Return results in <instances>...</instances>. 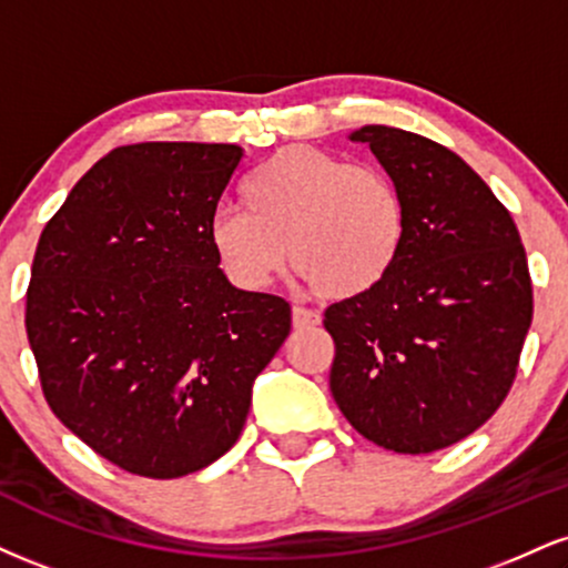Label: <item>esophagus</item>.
Listing matches in <instances>:
<instances>
[{"label": "esophagus", "mask_w": 568, "mask_h": 568, "mask_svg": "<svg viewBox=\"0 0 568 568\" xmlns=\"http://www.w3.org/2000/svg\"><path fill=\"white\" fill-rule=\"evenodd\" d=\"M291 320H293V327H314V325H320V314L312 312V310H304V306H293Z\"/></svg>", "instance_id": "esophagus-1"}]
</instances>
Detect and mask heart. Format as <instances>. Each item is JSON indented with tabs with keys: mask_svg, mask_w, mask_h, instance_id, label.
Returning <instances> with one entry per match:
<instances>
[{
	"mask_svg": "<svg viewBox=\"0 0 568 568\" xmlns=\"http://www.w3.org/2000/svg\"><path fill=\"white\" fill-rule=\"evenodd\" d=\"M243 209H216L209 243L227 277L262 291L285 262L320 296L344 302L394 270L407 237L396 184L375 166L312 145L280 148L243 184Z\"/></svg>",
	"mask_w": 568,
	"mask_h": 568,
	"instance_id": "heart-1",
	"label": "heart"
}]
</instances>
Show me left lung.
<instances>
[{
    "label": "left lung",
    "mask_w": 568,
    "mask_h": 568,
    "mask_svg": "<svg viewBox=\"0 0 568 568\" xmlns=\"http://www.w3.org/2000/svg\"><path fill=\"white\" fill-rule=\"evenodd\" d=\"M367 142L407 211L394 270L325 310L331 392L384 449L426 455L484 426L514 386L531 325V277L514 216L460 155L371 124Z\"/></svg>",
    "instance_id": "left-lung-1"
}]
</instances>
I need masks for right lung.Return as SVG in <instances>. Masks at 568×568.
<instances>
[{
    "mask_svg": "<svg viewBox=\"0 0 568 568\" xmlns=\"http://www.w3.org/2000/svg\"><path fill=\"white\" fill-rule=\"evenodd\" d=\"M243 161L219 142L115 148L39 237L26 333L47 405L148 479L211 466L241 436L291 306L219 270L209 222Z\"/></svg>",
    "mask_w": 568,
    "mask_h": 568,
    "instance_id": "1",
    "label": "right lung"
}]
</instances>
